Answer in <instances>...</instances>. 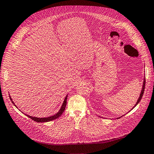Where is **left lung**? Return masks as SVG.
I'll list each match as a JSON object with an SVG mask.
<instances>
[{"label": "left lung", "mask_w": 154, "mask_h": 154, "mask_svg": "<svg viewBox=\"0 0 154 154\" xmlns=\"http://www.w3.org/2000/svg\"><path fill=\"white\" fill-rule=\"evenodd\" d=\"M145 78H144V81H143V87H142V90H141V94H140V97H139V98H138V100H137V103L135 104V106L133 107V108L136 106L137 104L140 102V101L141 100V98H142V97H143V93H144V90H145Z\"/></svg>", "instance_id": "1"}]
</instances>
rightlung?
Listing matches in <instances>:
<instances>
[{
	"instance_id": "obj_1",
	"label": "right lung",
	"mask_w": 154,
	"mask_h": 154,
	"mask_svg": "<svg viewBox=\"0 0 154 154\" xmlns=\"http://www.w3.org/2000/svg\"><path fill=\"white\" fill-rule=\"evenodd\" d=\"M9 97H10V99H11L12 103H13L14 105L15 106H16L15 105V104H14V102L13 101V100H12V98H11L10 96H9ZM67 95L66 96L65 99H64V102H63V103L62 106H61V108L60 109L59 111L56 114H55V115H54V116H51V117H48V118H35V117H32V116H28V115H26V116H27L28 117V118H31L32 120H33V121H36V122H48V121H51L56 119L58 118L59 116H61V114H62L63 113L64 110H65V108H66V103H67Z\"/></svg>"
}]
</instances>
